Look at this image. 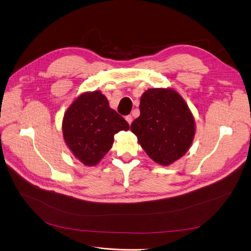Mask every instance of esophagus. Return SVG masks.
I'll return each mask as SVG.
<instances>
[{"instance_id":"34e87169","label":"esophagus","mask_w":251,"mask_h":251,"mask_svg":"<svg viewBox=\"0 0 251 251\" xmlns=\"http://www.w3.org/2000/svg\"><path fill=\"white\" fill-rule=\"evenodd\" d=\"M125 119H126V121L128 122V124H129V125H131V123H132V120H133V119H132V116H131V115H128V116H126V117H125Z\"/></svg>"}]
</instances>
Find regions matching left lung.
<instances>
[{"mask_svg":"<svg viewBox=\"0 0 251 251\" xmlns=\"http://www.w3.org/2000/svg\"><path fill=\"white\" fill-rule=\"evenodd\" d=\"M139 110L130 129L151 160L168 166L186 154L195 136V120L176 90L148 89L140 97Z\"/></svg>","mask_w":251,"mask_h":251,"instance_id":"left-lung-1","label":"left lung"}]
</instances>
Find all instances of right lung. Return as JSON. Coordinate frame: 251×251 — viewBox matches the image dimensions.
<instances>
[{"label": "right lung", "instance_id": "right-lung-1", "mask_svg": "<svg viewBox=\"0 0 251 251\" xmlns=\"http://www.w3.org/2000/svg\"><path fill=\"white\" fill-rule=\"evenodd\" d=\"M129 124L110 107L100 91L81 94L65 112L62 133L74 156L86 166L99 164L114 144V135Z\"/></svg>", "mask_w": 251, "mask_h": 251}]
</instances>
